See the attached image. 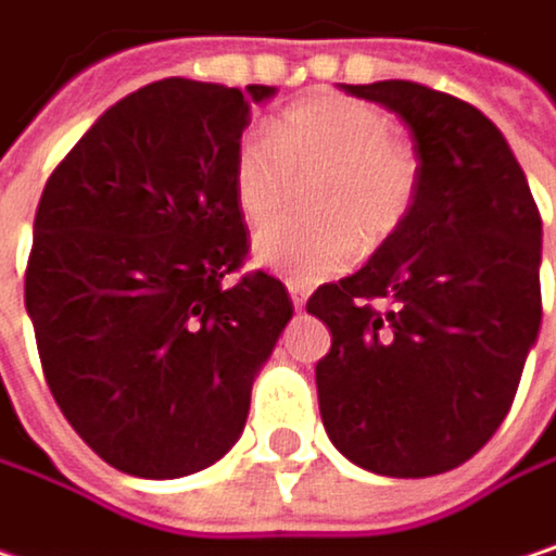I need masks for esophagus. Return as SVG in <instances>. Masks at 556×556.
<instances>
[{
  "label": "esophagus",
  "instance_id": "1",
  "mask_svg": "<svg viewBox=\"0 0 556 556\" xmlns=\"http://www.w3.org/2000/svg\"><path fill=\"white\" fill-rule=\"evenodd\" d=\"M288 294H291V301H294V307L298 311H304V304H307V291H304V285H288Z\"/></svg>",
  "mask_w": 556,
  "mask_h": 556
}]
</instances>
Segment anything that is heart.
Segmentation results:
<instances>
[{
    "label": "heart",
    "mask_w": 556,
    "mask_h": 556,
    "mask_svg": "<svg viewBox=\"0 0 556 556\" xmlns=\"http://www.w3.org/2000/svg\"><path fill=\"white\" fill-rule=\"evenodd\" d=\"M311 187V223H278L255 239V258L294 285H314L350 268L366 249L392 242L420 193L415 148L395 136L389 113L343 97L317 93L271 129H249L232 151V197L252 226L278 219L301 180Z\"/></svg>",
    "instance_id": "1"
}]
</instances>
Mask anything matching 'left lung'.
<instances>
[{
	"label": "left lung",
	"instance_id": "1",
	"mask_svg": "<svg viewBox=\"0 0 556 556\" xmlns=\"http://www.w3.org/2000/svg\"><path fill=\"white\" fill-rule=\"evenodd\" d=\"M343 90L405 119L420 193L392 242L307 301L330 327L320 417L356 466L437 476L466 463L515 402L541 327V213L476 106L415 80ZM379 296L396 307L379 315Z\"/></svg>",
	"mask_w": 556,
	"mask_h": 556
}]
</instances>
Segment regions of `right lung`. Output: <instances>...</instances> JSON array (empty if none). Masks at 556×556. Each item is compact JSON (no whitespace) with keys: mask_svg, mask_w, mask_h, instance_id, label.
I'll return each mask as SVG.
<instances>
[{"mask_svg":"<svg viewBox=\"0 0 556 556\" xmlns=\"http://www.w3.org/2000/svg\"><path fill=\"white\" fill-rule=\"evenodd\" d=\"M275 90L148 84L51 170L25 307L48 389L110 466L177 479L242 433L252 379L294 314L249 258L232 151Z\"/></svg>","mask_w":556,"mask_h":556,"instance_id":"right-lung-1","label":"right lung"}]
</instances>
